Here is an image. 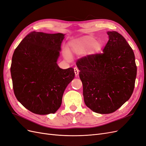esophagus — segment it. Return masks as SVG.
Segmentation results:
<instances>
[{
  "instance_id": "1",
  "label": "esophagus",
  "mask_w": 146,
  "mask_h": 146,
  "mask_svg": "<svg viewBox=\"0 0 146 146\" xmlns=\"http://www.w3.org/2000/svg\"><path fill=\"white\" fill-rule=\"evenodd\" d=\"M74 73L76 76H78L79 73V70H78V68L77 67H74Z\"/></svg>"
}]
</instances>
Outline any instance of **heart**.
Returning <instances> with one entry per match:
<instances>
[{
  "instance_id": "heart-1",
  "label": "heart",
  "mask_w": 146,
  "mask_h": 146,
  "mask_svg": "<svg viewBox=\"0 0 146 146\" xmlns=\"http://www.w3.org/2000/svg\"><path fill=\"white\" fill-rule=\"evenodd\" d=\"M102 48L100 42L96 41V39L90 36H84L70 40L68 44L67 50L64 51L65 58L68 60L72 59L70 54H81L87 51L92 54L98 53Z\"/></svg>"
}]
</instances>
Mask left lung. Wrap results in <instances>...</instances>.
I'll use <instances>...</instances> for the list:
<instances>
[{"instance_id": "1", "label": "left lung", "mask_w": 146, "mask_h": 146, "mask_svg": "<svg viewBox=\"0 0 146 146\" xmlns=\"http://www.w3.org/2000/svg\"><path fill=\"white\" fill-rule=\"evenodd\" d=\"M107 34L102 53L88 54L76 62L84 102L101 114L115 111L129 100L137 72L133 51L124 37L116 31Z\"/></svg>"}]
</instances>
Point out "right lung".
<instances>
[{"mask_svg":"<svg viewBox=\"0 0 146 146\" xmlns=\"http://www.w3.org/2000/svg\"><path fill=\"white\" fill-rule=\"evenodd\" d=\"M64 35L32 31L14 51L10 68L14 93L35 114L57 111L65 88L74 78L73 68L62 69L57 64Z\"/></svg>","mask_w":146,"mask_h":146,"instance_id":"1","label":"right lung"}]
</instances>
